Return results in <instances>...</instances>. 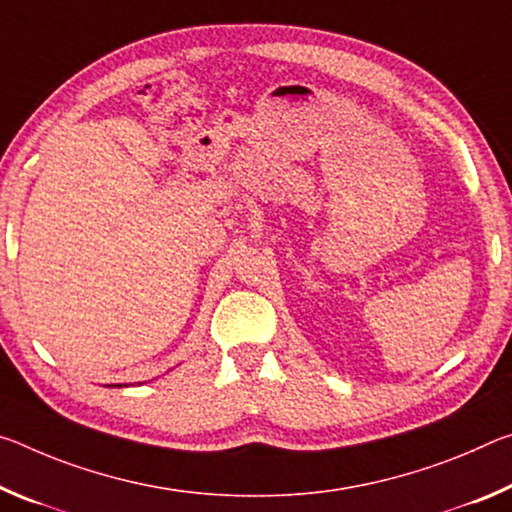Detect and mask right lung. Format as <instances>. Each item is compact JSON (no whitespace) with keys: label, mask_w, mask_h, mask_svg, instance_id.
<instances>
[{"label":"right lung","mask_w":512,"mask_h":512,"mask_svg":"<svg viewBox=\"0 0 512 512\" xmlns=\"http://www.w3.org/2000/svg\"><path fill=\"white\" fill-rule=\"evenodd\" d=\"M113 388H115V385H113ZM117 388H122V385H120V383H117Z\"/></svg>","instance_id":"right-lung-1"}]
</instances>
